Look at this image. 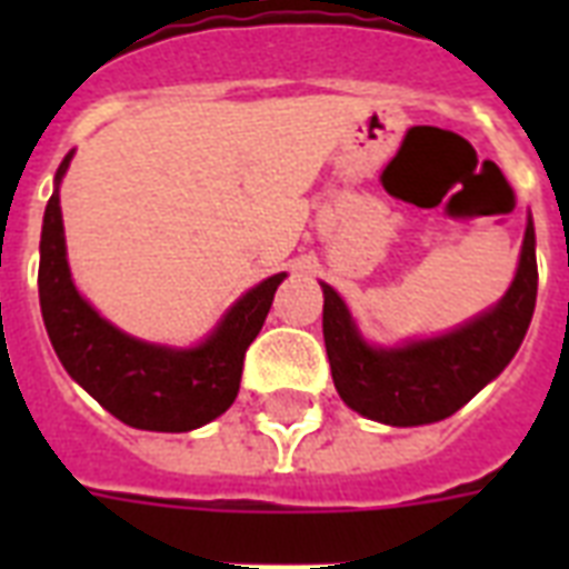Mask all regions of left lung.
Segmentation results:
<instances>
[{
  "mask_svg": "<svg viewBox=\"0 0 569 569\" xmlns=\"http://www.w3.org/2000/svg\"><path fill=\"white\" fill-rule=\"evenodd\" d=\"M325 292V348L339 398L375 422L413 428L449 419L520 351L538 301L535 223H526L520 266L508 292L476 319L428 339L383 348L366 342L337 289Z\"/></svg>",
  "mask_w": 569,
  "mask_h": 569,
  "instance_id": "8db88e82",
  "label": "left lung"
}]
</instances>
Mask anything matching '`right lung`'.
Listing matches in <instances>:
<instances>
[{"label": "right lung", "instance_id": "1", "mask_svg": "<svg viewBox=\"0 0 569 569\" xmlns=\"http://www.w3.org/2000/svg\"><path fill=\"white\" fill-rule=\"evenodd\" d=\"M70 159L73 150L58 164L40 230L38 292L49 342L67 375L129 428L194 431L239 396L244 351L262 330L286 271L241 295L197 346L171 348L129 337L84 301L70 277L58 197Z\"/></svg>", "mask_w": 569, "mask_h": 569}]
</instances>
